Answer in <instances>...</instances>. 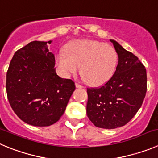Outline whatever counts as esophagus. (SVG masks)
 <instances>
[{"label":"esophagus","instance_id":"obj_1","mask_svg":"<svg viewBox=\"0 0 158 158\" xmlns=\"http://www.w3.org/2000/svg\"><path fill=\"white\" fill-rule=\"evenodd\" d=\"M76 87H77V88H82V87H83V86H82V85L79 84L78 82H76Z\"/></svg>","mask_w":158,"mask_h":158}]
</instances>
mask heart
Wrapping results in <instances>:
<instances>
[{"label": "heart", "instance_id": "heart-1", "mask_svg": "<svg viewBox=\"0 0 158 158\" xmlns=\"http://www.w3.org/2000/svg\"><path fill=\"white\" fill-rule=\"evenodd\" d=\"M118 56L112 45L98 41L77 40L67 45L66 50L56 55V64L64 76L76 74L81 67V75L91 86L105 84L113 76Z\"/></svg>", "mask_w": 158, "mask_h": 158}]
</instances>
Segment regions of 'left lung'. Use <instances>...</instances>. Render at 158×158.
<instances>
[{"label":"left lung","mask_w":158,"mask_h":158,"mask_svg":"<svg viewBox=\"0 0 158 158\" xmlns=\"http://www.w3.org/2000/svg\"><path fill=\"white\" fill-rule=\"evenodd\" d=\"M118 64L103 86L87 88L86 114L98 127L114 129L127 124L143 105L146 93V70L139 58L112 40Z\"/></svg>","instance_id":"left-lung-1"}]
</instances>
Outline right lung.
<instances>
[{
	"label": "right lung",
	"mask_w": 158,
	"mask_h": 158,
	"mask_svg": "<svg viewBox=\"0 0 158 158\" xmlns=\"http://www.w3.org/2000/svg\"><path fill=\"white\" fill-rule=\"evenodd\" d=\"M51 42L34 41L17 50L7 72L10 106L20 120L36 127L57 122L76 89L72 79L56 73Z\"/></svg>",
	"instance_id": "add662e5"
}]
</instances>
